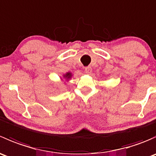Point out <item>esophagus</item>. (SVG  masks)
<instances>
[{"label": "esophagus", "instance_id": "esophagus-1", "mask_svg": "<svg viewBox=\"0 0 156 156\" xmlns=\"http://www.w3.org/2000/svg\"><path fill=\"white\" fill-rule=\"evenodd\" d=\"M84 72H85L86 74H87V75H90V74L92 73V69H91L90 67H86V68L84 69Z\"/></svg>", "mask_w": 156, "mask_h": 156}]
</instances>
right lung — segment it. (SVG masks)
Masks as SVG:
<instances>
[{
	"label": "right lung",
	"mask_w": 156,
	"mask_h": 156,
	"mask_svg": "<svg viewBox=\"0 0 156 156\" xmlns=\"http://www.w3.org/2000/svg\"><path fill=\"white\" fill-rule=\"evenodd\" d=\"M72 77V72H66L65 75H63V78H65L66 81H69V79H70Z\"/></svg>",
	"instance_id": "add662e5"
}]
</instances>
